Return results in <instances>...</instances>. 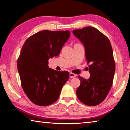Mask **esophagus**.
<instances>
[{
	"mask_svg": "<svg viewBox=\"0 0 130 130\" xmlns=\"http://www.w3.org/2000/svg\"><path fill=\"white\" fill-rule=\"evenodd\" d=\"M76 74L72 73V72H70V78H75V77H76Z\"/></svg>",
	"mask_w": 130,
	"mask_h": 130,
	"instance_id": "34e87169",
	"label": "esophagus"
}]
</instances>
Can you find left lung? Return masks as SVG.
Masks as SVG:
<instances>
[{
	"label": "left lung",
	"instance_id": "1",
	"mask_svg": "<svg viewBox=\"0 0 130 130\" xmlns=\"http://www.w3.org/2000/svg\"><path fill=\"white\" fill-rule=\"evenodd\" d=\"M72 33L83 43L87 64H90V78L78 76L80 85L77 88L76 95L86 105H98L110 91L115 71L111 43L106 36L92 27L74 29Z\"/></svg>",
	"mask_w": 130,
	"mask_h": 130
}]
</instances>
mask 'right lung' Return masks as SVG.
<instances>
[{"label": "right lung", "mask_w": 130, "mask_h": 130, "mask_svg": "<svg viewBox=\"0 0 130 130\" xmlns=\"http://www.w3.org/2000/svg\"><path fill=\"white\" fill-rule=\"evenodd\" d=\"M70 36L69 31L43 30L24 42L18 60L22 87L33 103L47 106L58 99L69 78L67 71L48 67V59L58 56Z\"/></svg>", "instance_id": "obj_1"}]
</instances>
